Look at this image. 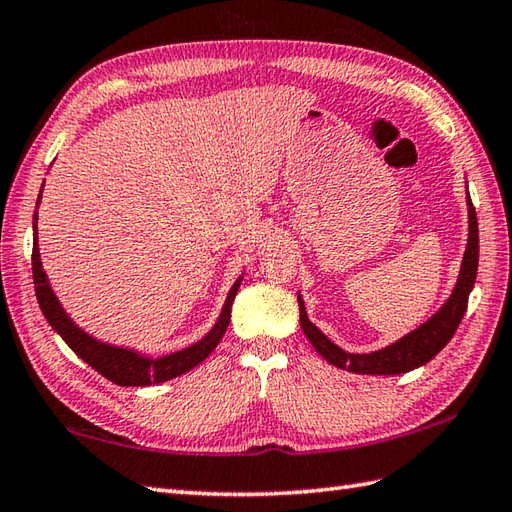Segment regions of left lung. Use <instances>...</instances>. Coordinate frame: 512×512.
I'll return each instance as SVG.
<instances>
[{
  "mask_svg": "<svg viewBox=\"0 0 512 512\" xmlns=\"http://www.w3.org/2000/svg\"><path fill=\"white\" fill-rule=\"evenodd\" d=\"M466 205H468V241L466 252L462 258L460 274H457V283L451 291V296L444 305L435 311V314L406 333L400 340L387 344L384 349L371 351V353H349L336 342H331L325 333H322L314 322L309 320L305 300H302L298 291V307H300V327L305 331L307 340L314 344V349L322 358L331 362L333 367L347 369L351 373L362 375H398L422 367L429 360H433L440 353L453 333L460 327V322L466 314L468 294L473 291L475 276H477V263H479V229H477V214L471 203V194L466 190Z\"/></svg>",
  "mask_w": 512,
  "mask_h": 512,
  "instance_id": "1",
  "label": "left lung"
}]
</instances>
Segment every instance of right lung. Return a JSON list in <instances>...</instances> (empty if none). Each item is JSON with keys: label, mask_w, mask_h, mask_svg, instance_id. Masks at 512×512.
<instances>
[{"label": "right lung", "mask_w": 512, "mask_h": 512, "mask_svg": "<svg viewBox=\"0 0 512 512\" xmlns=\"http://www.w3.org/2000/svg\"><path fill=\"white\" fill-rule=\"evenodd\" d=\"M39 203L41 192L37 198V207ZM241 280L243 276H238L232 289H229L221 316L214 322V327L207 331L201 340L190 344V347L168 353V356L161 358L145 356V353L128 347H114V344L92 338L90 333L75 325V320L66 314L64 307H61L59 298L55 296V291H52L48 283L44 265H41L37 243V210L33 216V283L41 314H44L48 325L64 338V342L83 362H88L92 369L103 375V378L119 384V387H150V384H161L172 378H179V375L194 369L196 364H201L216 349V344L221 342L223 333L227 331L229 318H232V302L236 298L238 287H241Z\"/></svg>", "instance_id": "add662e5"}]
</instances>
